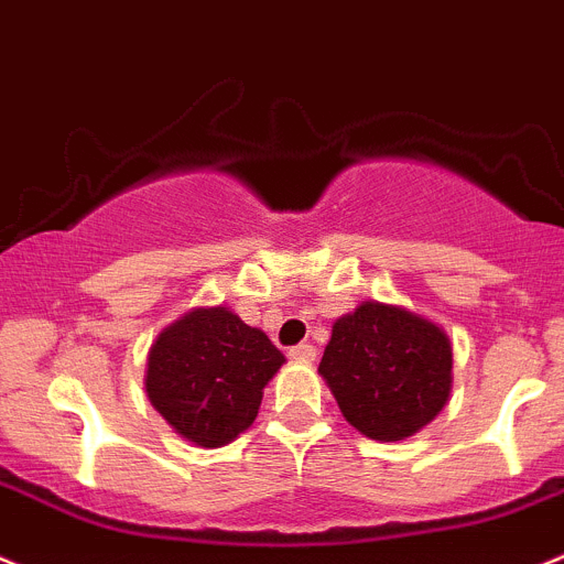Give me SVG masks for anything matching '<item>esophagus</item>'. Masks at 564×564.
<instances>
[{
    "mask_svg": "<svg viewBox=\"0 0 564 564\" xmlns=\"http://www.w3.org/2000/svg\"><path fill=\"white\" fill-rule=\"evenodd\" d=\"M292 360H303V364H311L316 358V347L314 344H297V347L289 349Z\"/></svg>",
    "mask_w": 564,
    "mask_h": 564,
    "instance_id": "34e87169",
    "label": "esophagus"
}]
</instances>
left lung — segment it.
<instances>
[{
	"mask_svg": "<svg viewBox=\"0 0 564 564\" xmlns=\"http://www.w3.org/2000/svg\"><path fill=\"white\" fill-rule=\"evenodd\" d=\"M319 375L358 433L402 441L444 410L452 347L433 322L393 305L364 303L336 319Z\"/></svg>",
	"mask_w": 564,
	"mask_h": 564,
	"instance_id": "8db88e82",
	"label": "left lung"
}]
</instances>
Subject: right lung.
<instances>
[{"instance_id": "1", "label": "right lung", "mask_w": 564, "mask_h": 564, "mask_svg": "<svg viewBox=\"0 0 564 564\" xmlns=\"http://www.w3.org/2000/svg\"><path fill=\"white\" fill-rule=\"evenodd\" d=\"M283 355L228 308H195L160 333L145 391L162 419L193 444L223 446L259 415L261 391Z\"/></svg>"}]
</instances>
